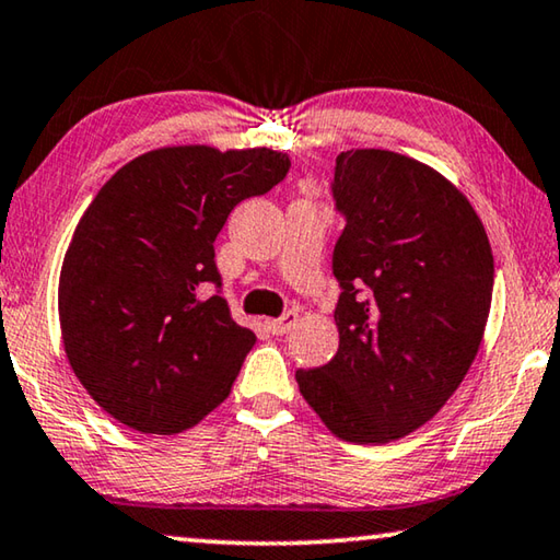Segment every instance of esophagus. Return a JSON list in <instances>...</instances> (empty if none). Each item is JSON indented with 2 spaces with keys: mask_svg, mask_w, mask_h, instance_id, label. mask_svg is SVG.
Masks as SVG:
<instances>
[{
  "mask_svg": "<svg viewBox=\"0 0 560 560\" xmlns=\"http://www.w3.org/2000/svg\"><path fill=\"white\" fill-rule=\"evenodd\" d=\"M296 322H299V314L296 312H283L279 318H271L269 322V331L271 334H277V336H283V334H289L291 328L296 326Z\"/></svg>",
  "mask_w": 560,
  "mask_h": 560,
  "instance_id": "esophagus-1",
  "label": "esophagus"
}]
</instances>
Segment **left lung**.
Wrapping results in <instances>:
<instances>
[{"label":"left lung","mask_w":560,"mask_h":560,"mask_svg":"<svg viewBox=\"0 0 560 560\" xmlns=\"http://www.w3.org/2000/svg\"><path fill=\"white\" fill-rule=\"evenodd\" d=\"M339 351L299 369L306 404L351 443L401 439L439 413L471 369L491 312L493 254L468 199L384 149L336 156Z\"/></svg>","instance_id":"8db88e82"}]
</instances>
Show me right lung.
<instances>
[{
  "label": "right lung",
  "mask_w": 560,
  "mask_h": 560,
  "mask_svg": "<svg viewBox=\"0 0 560 560\" xmlns=\"http://www.w3.org/2000/svg\"><path fill=\"white\" fill-rule=\"evenodd\" d=\"M289 166L273 149L166 147L121 166L89 203L61 264V339L119 423L172 436L232 392L256 336L229 314L214 242L236 203Z\"/></svg>",
  "instance_id": "1"
}]
</instances>
